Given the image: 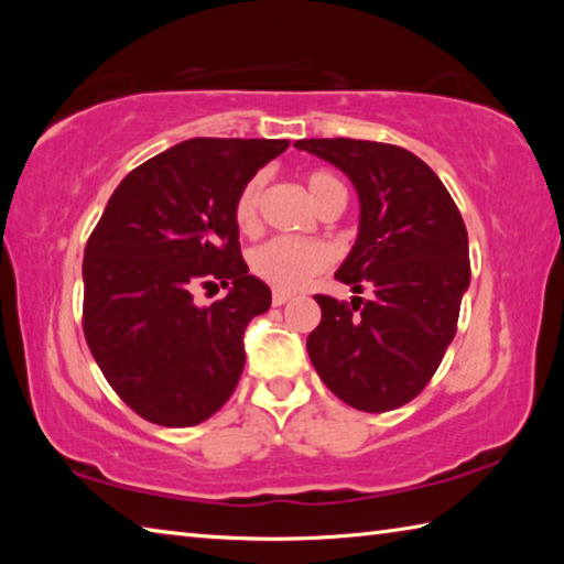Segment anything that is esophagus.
Returning <instances> with one entry per match:
<instances>
[{"mask_svg":"<svg viewBox=\"0 0 564 564\" xmlns=\"http://www.w3.org/2000/svg\"><path fill=\"white\" fill-rule=\"evenodd\" d=\"M291 299H293V293L275 289V291H273V295H271V303H273V305H283V303H289Z\"/></svg>","mask_w":564,"mask_h":564,"instance_id":"esophagus-1","label":"esophagus"}]
</instances>
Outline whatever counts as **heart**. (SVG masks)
<instances>
[{"label": "heart", "instance_id": "1", "mask_svg": "<svg viewBox=\"0 0 564 564\" xmlns=\"http://www.w3.org/2000/svg\"><path fill=\"white\" fill-rule=\"evenodd\" d=\"M305 184L318 208L333 196H346L340 181L330 171H311ZM265 178L259 174L246 181L241 194L236 198L234 218L241 231H253L259 224V212L263 202ZM330 263V248L318 241H299V238H271L269 243L259 246L251 256V265L256 275L273 283L281 291H295L308 283L313 275L321 273Z\"/></svg>", "mask_w": 564, "mask_h": 564}]
</instances>
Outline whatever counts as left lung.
<instances>
[{"instance_id": "left-lung-1", "label": "left lung", "mask_w": 564, "mask_h": 564, "mask_svg": "<svg viewBox=\"0 0 564 564\" xmlns=\"http://www.w3.org/2000/svg\"><path fill=\"white\" fill-rule=\"evenodd\" d=\"M356 186L358 238L336 279L370 299L316 295L305 340L313 368L343 403L386 413L413 400L455 338L470 285L467 231L443 181L408 149L358 139H301ZM364 305L360 306L359 303Z\"/></svg>"}]
</instances>
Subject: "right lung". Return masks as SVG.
I'll list each match as a JSON object with an SVG mask.
<instances>
[{
	"mask_svg": "<svg viewBox=\"0 0 564 564\" xmlns=\"http://www.w3.org/2000/svg\"><path fill=\"white\" fill-rule=\"evenodd\" d=\"M285 139H188L113 191L84 251V336L104 378L149 423L212 417L243 373V333L271 305L234 218L248 178ZM229 293L196 306V284Z\"/></svg>",
	"mask_w": 564,
	"mask_h": 564,
	"instance_id": "obj_1",
	"label": "right lung"
}]
</instances>
